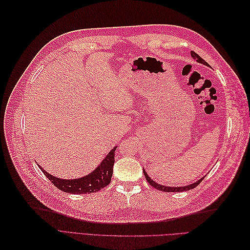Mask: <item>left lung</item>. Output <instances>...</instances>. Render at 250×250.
<instances>
[{"label":"left lung","instance_id":"obj_1","mask_svg":"<svg viewBox=\"0 0 250 250\" xmlns=\"http://www.w3.org/2000/svg\"><path fill=\"white\" fill-rule=\"evenodd\" d=\"M191 55H192V57L194 58V59H196V62H198L199 63H203V64H206V65H208V63L206 62V60H203L198 54H196L195 52H191ZM143 173H144V175H145V177H146V179H147V181L149 183V185L151 186V187H153V188H155L156 190H158V191H163V192H184V191H188V190H192V188H196L197 187L201 181L203 180V178L204 177H202L201 179H199L198 181H196V183H194V184H192V185H190V186H186V187H178V188H174V187H165V186H161V185H158V184H156L155 181H153L152 179H151L148 175H147V173H146V171L143 169Z\"/></svg>","mask_w":250,"mask_h":250}]
</instances>
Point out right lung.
<instances>
[{"mask_svg":"<svg viewBox=\"0 0 250 250\" xmlns=\"http://www.w3.org/2000/svg\"><path fill=\"white\" fill-rule=\"evenodd\" d=\"M117 147L113 148L103 162L99 165L95 171L88 175L78 179H60L56 176H52L44 171L41 166L40 169L44 175L59 190L70 194H89L100 191L101 188L107 187L112 176V167L115 164V151Z\"/></svg>","mask_w":250,"mask_h":250,"instance_id":"obj_1","label":"right lung"}]
</instances>
